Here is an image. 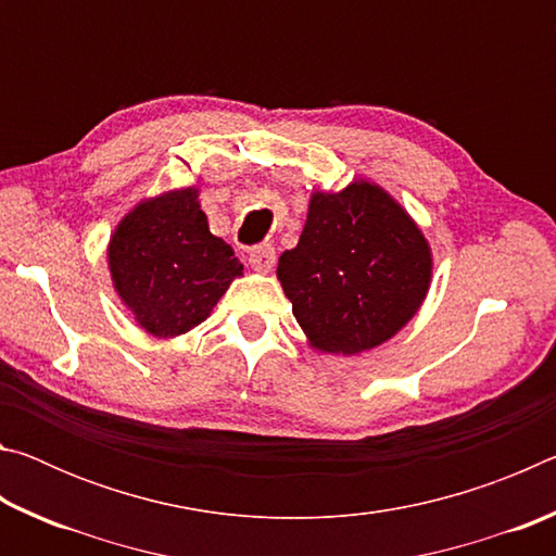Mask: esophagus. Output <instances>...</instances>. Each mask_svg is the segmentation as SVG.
<instances>
[{
    "label": "esophagus",
    "instance_id": "esophagus-1",
    "mask_svg": "<svg viewBox=\"0 0 556 556\" xmlns=\"http://www.w3.org/2000/svg\"><path fill=\"white\" fill-rule=\"evenodd\" d=\"M275 262H277V252L271 244H260L250 252V267L260 271V275H267V271L275 269Z\"/></svg>",
    "mask_w": 556,
    "mask_h": 556
}]
</instances>
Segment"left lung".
Wrapping results in <instances>:
<instances>
[{
	"mask_svg": "<svg viewBox=\"0 0 556 556\" xmlns=\"http://www.w3.org/2000/svg\"><path fill=\"white\" fill-rule=\"evenodd\" d=\"M431 248L382 186L355 178L314 191L294 250L277 279L314 351L357 355L390 341L425 304Z\"/></svg>",
	"mask_w": 556,
	"mask_h": 556,
	"instance_id": "obj_1",
	"label": "left lung"
}]
</instances>
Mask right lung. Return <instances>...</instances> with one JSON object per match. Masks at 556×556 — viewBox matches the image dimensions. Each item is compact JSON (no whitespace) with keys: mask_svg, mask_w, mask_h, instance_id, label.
<instances>
[{"mask_svg":"<svg viewBox=\"0 0 556 556\" xmlns=\"http://www.w3.org/2000/svg\"><path fill=\"white\" fill-rule=\"evenodd\" d=\"M108 267L119 301L154 338L203 324L242 277L230 244L211 232L193 186L139 201L110 235Z\"/></svg>","mask_w":556,"mask_h":556,"instance_id":"obj_1","label":"right lung"}]
</instances>
